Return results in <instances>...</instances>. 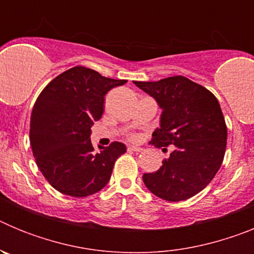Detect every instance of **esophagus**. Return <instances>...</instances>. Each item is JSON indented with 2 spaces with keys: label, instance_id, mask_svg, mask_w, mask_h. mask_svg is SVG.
<instances>
[{
  "label": "esophagus",
  "instance_id": "esophagus-1",
  "mask_svg": "<svg viewBox=\"0 0 254 254\" xmlns=\"http://www.w3.org/2000/svg\"><path fill=\"white\" fill-rule=\"evenodd\" d=\"M128 151H131V152H141V151H142V149H141V147H137V146H128Z\"/></svg>",
  "mask_w": 254,
  "mask_h": 254
}]
</instances>
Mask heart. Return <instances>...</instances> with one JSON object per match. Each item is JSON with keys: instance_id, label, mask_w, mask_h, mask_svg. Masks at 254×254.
<instances>
[{"instance_id": "heart-1", "label": "heart", "mask_w": 254, "mask_h": 254, "mask_svg": "<svg viewBox=\"0 0 254 254\" xmlns=\"http://www.w3.org/2000/svg\"><path fill=\"white\" fill-rule=\"evenodd\" d=\"M133 138H134V137H133Z\"/></svg>"}]
</instances>
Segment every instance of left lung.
Returning <instances> with one entry per match:
<instances>
[{
    "label": "left lung",
    "mask_w": 254,
    "mask_h": 254,
    "mask_svg": "<svg viewBox=\"0 0 254 254\" xmlns=\"http://www.w3.org/2000/svg\"><path fill=\"white\" fill-rule=\"evenodd\" d=\"M163 109L160 128L150 143L173 147L155 173H145L143 183L155 196L178 202L193 197L212 181L226 149L225 120L215 95L185 76L159 81H133Z\"/></svg>",
    "instance_id": "obj_1"
}]
</instances>
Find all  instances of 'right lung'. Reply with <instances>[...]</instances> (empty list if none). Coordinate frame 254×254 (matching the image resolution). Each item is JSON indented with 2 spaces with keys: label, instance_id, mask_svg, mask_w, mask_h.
<instances>
[{
  "label": "right lung",
  "instance_id": "1",
  "mask_svg": "<svg viewBox=\"0 0 254 254\" xmlns=\"http://www.w3.org/2000/svg\"><path fill=\"white\" fill-rule=\"evenodd\" d=\"M126 80L104 77L82 66L53 78L39 94L30 117V143L44 178L61 193L86 197L107 186L122 142L94 150L91 126L104 112V96Z\"/></svg>",
  "mask_w": 254,
  "mask_h": 254
}]
</instances>
